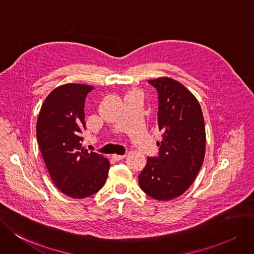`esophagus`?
<instances>
[{"mask_svg":"<svg viewBox=\"0 0 254 254\" xmlns=\"http://www.w3.org/2000/svg\"><path fill=\"white\" fill-rule=\"evenodd\" d=\"M125 156H126V154H123V155H119V154H114V155H113V158H114L115 160H121V159H123V158H125Z\"/></svg>","mask_w":254,"mask_h":254,"instance_id":"1","label":"esophagus"}]
</instances>
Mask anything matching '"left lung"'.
I'll list each match as a JSON object with an SVG mask.
<instances>
[{
	"label": "left lung",
	"instance_id": "left-lung-1",
	"mask_svg": "<svg viewBox=\"0 0 254 254\" xmlns=\"http://www.w3.org/2000/svg\"><path fill=\"white\" fill-rule=\"evenodd\" d=\"M148 82L157 90L162 139L157 141L158 156L147 157L138 184L151 198L168 201L184 194L203 164L204 119L196 97L178 81L161 77Z\"/></svg>",
	"mask_w": 254,
	"mask_h": 254
}]
</instances>
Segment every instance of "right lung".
Instances as JSON below:
<instances>
[{
	"mask_svg": "<svg viewBox=\"0 0 254 254\" xmlns=\"http://www.w3.org/2000/svg\"><path fill=\"white\" fill-rule=\"evenodd\" d=\"M94 87L67 83L49 94L40 108L36 137L54 185L68 197L92 196L104 186L110 168L107 158L82 148L86 125L84 103Z\"/></svg>",
	"mask_w": 254,
	"mask_h": 254,
	"instance_id": "obj_1",
	"label": "right lung"
}]
</instances>
